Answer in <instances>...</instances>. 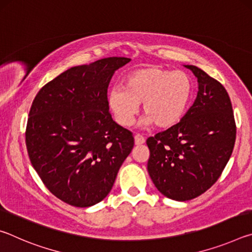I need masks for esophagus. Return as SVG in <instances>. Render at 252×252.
I'll return each instance as SVG.
<instances>
[{
	"mask_svg": "<svg viewBox=\"0 0 252 252\" xmlns=\"http://www.w3.org/2000/svg\"><path fill=\"white\" fill-rule=\"evenodd\" d=\"M144 141H146V139H144L141 134H135L134 142L136 146H141V144L144 143Z\"/></svg>",
	"mask_w": 252,
	"mask_h": 252,
	"instance_id": "1",
	"label": "esophagus"
}]
</instances>
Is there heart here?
<instances>
[{"label":"heart","mask_w":252,"mask_h":252,"mask_svg":"<svg viewBox=\"0 0 252 252\" xmlns=\"http://www.w3.org/2000/svg\"><path fill=\"white\" fill-rule=\"evenodd\" d=\"M193 94V82L185 71H170L160 66L141 67L125 80V85L109 93V108L117 122L130 126L142 103L144 125L170 127L185 116Z\"/></svg>","instance_id":"obj_1"}]
</instances>
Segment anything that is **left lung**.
<instances>
[{
	"label": "left lung",
	"instance_id": "left-lung-1",
	"mask_svg": "<svg viewBox=\"0 0 252 252\" xmlns=\"http://www.w3.org/2000/svg\"><path fill=\"white\" fill-rule=\"evenodd\" d=\"M199 91L180 122L147 140L148 172L165 197L188 201L220 178L233 151L237 126L227 90L194 65Z\"/></svg>",
	"mask_w": 252,
	"mask_h": 252
}]
</instances>
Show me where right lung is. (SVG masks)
I'll use <instances>...</instances> for the list:
<instances>
[{"label":"right lung","instance_id":"add662e5","mask_svg":"<svg viewBox=\"0 0 252 252\" xmlns=\"http://www.w3.org/2000/svg\"><path fill=\"white\" fill-rule=\"evenodd\" d=\"M129 62L112 57L71 67L32 102L25 130L30 161L50 192L73 207L102 201L133 149V134L112 120L108 102L112 74Z\"/></svg>","mask_w":252,"mask_h":252}]
</instances>
